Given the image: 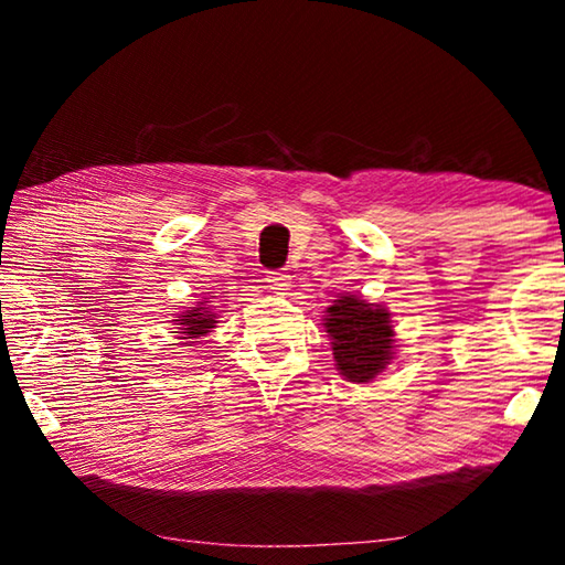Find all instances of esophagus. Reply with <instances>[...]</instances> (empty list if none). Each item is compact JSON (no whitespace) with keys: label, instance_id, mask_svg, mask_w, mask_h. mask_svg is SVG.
<instances>
[{"label":"esophagus","instance_id":"1","mask_svg":"<svg viewBox=\"0 0 565 565\" xmlns=\"http://www.w3.org/2000/svg\"><path fill=\"white\" fill-rule=\"evenodd\" d=\"M266 284H269V289L274 291H286L291 286V276L286 271H269L266 274Z\"/></svg>","mask_w":565,"mask_h":565}]
</instances>
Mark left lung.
<instances>
[{"label": "left lung", "mask_w": 565, "mask_h": 565, "mask_svg": "<svg viewBox=\"0 0 565 565\" xmlns=\"http://www.w3.org/2000/svg\"><path fill=\"white\" fill-rule=\"evenodd\" d=\"M327 331L331 333L333 359L349 381H371L391 359L394 329L388 311L363 303L356 296H341L329 306Z\"/></svg>", "instance_id": "left-lung-1"}]
</instances>
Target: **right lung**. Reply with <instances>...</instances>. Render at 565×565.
Wrapping results in <instances>:
<instances>
[{
	"label": "right lung",
	"instance_id": "obj_1",
	"mask_svg": "<svg viewBox=\"0 0 565 565\" xmlns=\"http://www.w3.org/2000/svg\"><path fill=\"white\" fill-rule=\"evenodd\" d=\"M214 319L216 317H214L212 311H206L204 306H199V309L186 311L184 319H177L181 331H174V333H184V337H181V339L204 337V333H209V329H214V323H216Z\"/></svg>",
	"mask_w": 565,
	"mask_h": 565
}]
</instances>
